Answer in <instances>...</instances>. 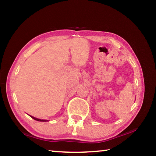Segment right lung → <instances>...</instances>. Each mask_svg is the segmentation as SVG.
I'll return each mask as SVG.
<instances>
[{
	"label": "right lung",
	"instance_id": "right-lung-1",
	"mask_svg": "<svg viewBox=\"0 0 156 156\" xmlns=\"http://www.w3.org/2000/svg\"><path fill=\"white\" fill-rule=\"evenodd\" d=\"M31 117L33 119L36 120H37V121H41V122H46V121H47V120H41V119H38V118H36L33 117V116H31Z\"/></svg>",
	"mask_w": 156,
	"mask_h": 156
}]
</instances>
